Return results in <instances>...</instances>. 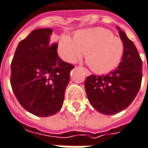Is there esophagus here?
Listing matches in <instances>:
<instances>
[{"label":"esophagus","mask_w":148,"mask_h":148,"mask_svg":"<svg viewBox=\"0 0 148 148\" xmlns=\"http://www.w3.org/2000/svg\"><path fill=\"white\" fill-rule=\"evenodd\" d=\"M80 69H82V70H83V71H84V72H85V74H86V75H90V71H89V70H88L87 69H86V68H84V67H80Z\"/></svg>","instance_id":"1"}]
</instances>
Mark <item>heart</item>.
Wrapping results in <instances>:
<instances>
[{"label": "heart", "mask_w": 148, "mask_h": 148, "mask_svg": "<svg viewBox=\"0 0 148 148\" xmlns=\"http://www.w3.org/2000/svg\"><path fill=\"white\" fill-rule=\"evenodd\" d=\"M124 51L123 40L101 27L78 30L74 38L63 34L59 40V51L64 60L75 62L85 52L88 65L97 74L115 69L122 60Z\"/></svg>", "instance_id": "obj_1"}]
</instances>
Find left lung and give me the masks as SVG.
<instances>
[{
  "mask_svg": "<svg viewBox=\"0 0 148 148\" xmlns=\"http://www.w3.org/2000/svg\"><path fill=\"white\" fill-rule=\"evenodd\" d=\"M118 29L125 45L118 69L106 75H90L85 82L90 103L107 115L119 113L130 106L140 90L142 79V61L138 51L125 33Z\"/></svg>",
  "mask_w": 148,
  "mask_h": 148,
  "instance_id": "8db88e82",
  "label": "left lung"
}]
</instances>
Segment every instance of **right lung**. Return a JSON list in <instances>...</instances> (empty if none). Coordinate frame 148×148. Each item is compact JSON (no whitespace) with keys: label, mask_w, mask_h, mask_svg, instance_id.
<instances>
[{"label":"right lung","mask_w":148,"mask_h":148,"mask_svg":"<svg viewBox=\"0 0 148 148\" xmlns=\"http://www.w3.org/2000/svg\"><path fill=\"white\" fill-rule=\"evenodd\" d=\"M51 29L33 30L22 40L11 63V86L21 106L39 117L57 114L74 66L58 55Z\"/></svg>","instance_id":"1"}]
</instances>
